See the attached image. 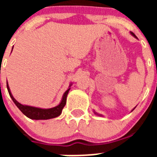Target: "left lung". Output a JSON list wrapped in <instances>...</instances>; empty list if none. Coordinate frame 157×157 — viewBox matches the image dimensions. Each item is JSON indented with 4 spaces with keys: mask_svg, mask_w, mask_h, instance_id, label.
I'll use <instances>...</instances> for the list:
<instances>
[{
    "mask_svg": "<svg viewBox=\"0 0 157 157\" xmlns=\"http://www.w3.org/2000/svg\"><path fill=\"white\" fill-rule=\"evenodd\" d=\"M130 34H131V35H132V36H133V37H135V38H137V36H136V35H135V34H134V33H133V32H130ZM134 109H135V108H134V109H132V111H133V110H134ZM132 111H131V112H132ZM94 114H95V115H96V116H102V115H101H101H100V114H98V112H95V111H94Z\"/></svg>",
    "mask_w": 157,
    "mask_h": 157,
    "instance_id": "8db88e82",
    "label": "left lung"
}]
</instances>
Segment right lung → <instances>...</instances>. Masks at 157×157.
I'll use <instances>...</instances> for the list:
<instances>
[{
  "label": "right lung",
  "mask_w": 157,
  "mask_h": 157,
  "mask_svg": "<svg viewBox=\"0 0 157 157\" xmlns=\"http://www.w3.org/2000/svg\"><path fill=\"white\" fill-rule=\"evenodd\" d=\"M12 49H13V47H12ZM71 86L72 82H71L70 85H69L68 86V89H67V90L64 92V94H63L61 101H60L59 105H56V107L51 108V109H41V108H37V107L22 105V104H20L19 102H18V101L14 98L13 96H12L10 90V88H9V86H8V82H7V89H8V94L10 95L11 98L12 99V101H13V102L15 103V105L18 107V109L21 111L27 117L30 118L31 120H49V119L57 117V116H59V115L61 114L63 107L66 105L67 96L68 94V92L71 90Z\"/></svg>",
  "instance_id": "obj_1"
}]
</instances>
